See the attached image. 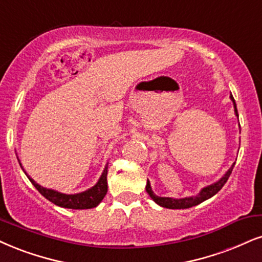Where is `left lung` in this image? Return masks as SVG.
I'll return each mask as SVG.
<instances>
[{"instance_id":"left-lung-1","label":"left lung","mask_w":262,"mask_h":262,"mask_svg":"<svg viewBox=\"0 0 262 262\" xmlns=\"http://www.w3.org/2000/svg\"><path fill=\"white\" fill-rule=\"evenodd\" d=\"M231 99H232V102H233V104H234L235 115L238 116L237 104H235L233 96H231ZM233 166H234V164L232 165L231 169L228 170L227 172H226V175L222 177L220 181H217V182L214 183V185L208 186V187H205V188H203L202 192H200L196 196H189V198H182V199H172V198H165V196H158V195L154 194L153 190H151L149 181H147L146 190H147L148 194L150 195V198L153 199L154 202L157 203V204L163 206V208H167V209H188V208H192V206L198 205V204H200V203L204 202V200L211 198L212 195H215L216 193H217L219 190H220L222 187L225 186V183L227 182L228 177L231 176L232 170H233Z\"/></svg>"}]
</instances>
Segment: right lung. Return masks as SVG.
I'll list each match as a JSON object with an SVG mask.
<instances>
[{
  "mask_svg": "<svg viewBox=\"0 0 262 262\" xmlns=\"http://www.w3.org/2000/svg\"><path fill=\"white\" fill-rule=\"evenodd\" d=\"M106 169H108V166H105L101 179H99L96 186H93L92 188L86 190V192L79 193V194H63V193L57 192V190L43 188V187L35 182L30 176H27L29 177V180H30L32 185L35 186V188H36L45 198L50 200V202H52L53 204L68 209H91L96 208L106 194V190H108V183H106V173H108V170Z\"/></svg>",
  "mask_w": 262,
  "mask_h": 262,
  "instance_id": "add662e5",
  "label": "right lung"
}]
</instances>
